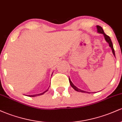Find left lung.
I'll list each match as a JSON object with an SVG mask.
<instances>
[{"label": "left lung", "instance_id": "1", "mask_svg": "<svg viewBox=\"0 0 122 122\" xmlns=\"http://www.w3.org/2000/svg\"><path fill=\"white\" fill-rule=\"evenodd\" d=\"M97 32L99 33H101V34H103L104 35V38H105V40H106V41L108 43H109V45H110V46L111 47V48L112 49V53L113 54H114V56L115 57V51H114V47H113V45H112V41H111V40L110 39V37H109L108 36H107V35H106V34L104 33V31H103V29H102V27H100V26H97ZM69 82H70V84H71V86L76 91H78V92H84V93H88V92H86V91H82V90H81V89H79V88H77L76 87V86H75L73 84V83L72 82V81H71V80L69 78ZM89 93V92H88Z\"/></svg>", "mask_w": 122, "mask_h": 122}]
</instances>
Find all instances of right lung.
<instances>
[{"label": "right lung", "instance_id": "1", "mask_svg": "<svg viewBox=\"0 0 122 122\" xmlns=\"http://www.w3.org/2000/svg\"><path fill=\"white\" fill-rule=\"evenodd\" d=\"M46 91H45V92H46ZM45 92H43V93H40V94H36V95H29V96H30V97H34V96H40V95H43V93H44Z\"/></svg>", "mask_w": 122, "mask_h": 122}]
</instances>
